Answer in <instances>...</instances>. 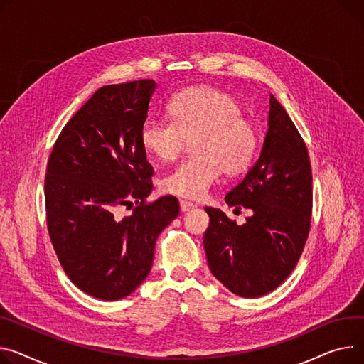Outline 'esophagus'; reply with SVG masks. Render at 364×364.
<instances>
[{
  "mask_svg": "<svg viewBox=\"0 0 364 364\" xmlns=\"http://www.w3.org/2000/svg\"><path fill=\"white\" fill-rule=\"evenodd\" d=\"M196 205L191 203V202H187V200H180V209L181 212H188L191 209H195Z\"/></svg>",
  "mask_w": 364,
  "mask_h": 364,
  "instance_id": "esophagus-1",
  "label": "esophagus"
}]
</instances>
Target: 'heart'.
Here are the masks:
<instances>
[{"mask_svg": "<svg viewBox=\"0 0 364 364\" xmlns=\"http://www.w3.org/2000/svg\"><path fill=\"white\" fill-rule=\"evenodd\" d=\"M171 119L151 117L140 127L143 149L159 161H173L187 140L193 156L162 178V188L186 199H200L216 183L223 168L245 171L256 148L257 133L231 95L209 86L177 93L168 104Z\"/></svg>", "mask_w": 364, "mask_h": 364, "instance_id": "obj_1", "label": "heart"}]
</instances>
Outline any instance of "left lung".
<instances>
[{
  "mask_svg": "<svg viewBox=\"0 0 364 364\" xmlns=\"http://www.w3.org/2000/svg\"><path fill=\"white\" fill-rule=\"evenodd\" d=\"M311 168L306 144L284 107L271 95L268 132L260 156L227 193L228 206L252 209L243 225L206 206L203 246L213 277L231 293L268 294L293 272L311 218Z\"/></svg>",
  "mask_w": 364,
  "mask_h": 364,
  "instance_id": "8db88e82",
  "label": "left lung"
}]
</instances>
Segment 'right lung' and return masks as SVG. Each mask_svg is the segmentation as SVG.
<instances>
[{
  "mask_svg": "<svg viewBox=\"0 0 364 364\" xmlns=\"http://www.w3.org/2000/svg\"><path fill=\"white\" fill-rule=\"evenodd\" d=\"M154 80L96 90L61 130L45 177L48 231L64 272L83 293L119 300L146 279L155 243L180 213L174 196L146 203L154 168L140 143ZM138 206L121 220V205Z\"/></svg>",
  "mask_w": 364,
  "mask_h": 364,
  "instance_id": "add662e5",
  "label": "right lung"
}]
</instances>
